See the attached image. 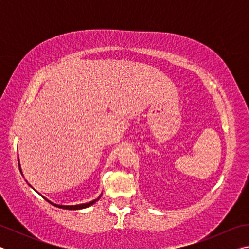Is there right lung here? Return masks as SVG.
<instances>
[{
    "instance_id": "right-lung-1",
    "label": "right lung",
    "mask_w": 249,
    "mask_h": 249,
    "mask_svg": "<svg viewBox=\"0 0 249 249\" xmlns=\"http://www.w3.org/2000/svg\"><path fill=\"white\" fill-rule=\"evenodd\" d=\"M101 197V196L98 197V199H95V200H93V201H91V202H89V203H83V204H78V205H58V204H54V203H53V202H50L49 200H47L49 203H52V204H53L54 206H58V208H60V209H66V210H81V209H86V208H89L90 205H92V204H94L96 201H99V199Z\"/></svg>"
}]
</instances>
